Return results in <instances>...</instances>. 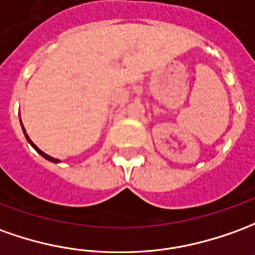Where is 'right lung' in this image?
Wrapping results in <instances>:
<instances>
[{
  "label": "right lung",
  "instance_id": "add662e5",
  "mask_svg": "<svg viewBox=\"0 0 255 255\" xmlns=\"http://www.w3.org/2000/svg\"><path fill=\"white\" fill-rule=\"evenodd\" d=\"M20 126H22L23 133H24V136H26V139H27V142H28V143H30V145H31V146H33V147H34L35 152L38 153V154H41V156H42V157L45 158V160H48V161H51V163H59V160H58V158H55V157H52V156H49V154H47V153H44V152H42V150H41L40 147H37V146L34 145V142H33V140H31V139H30V138H28L27 132H26V129H24V127H23L22 120H20Z\"/></svg>",
  "mask_w": 255,
  "mask_h": 255
}]
</instances>
